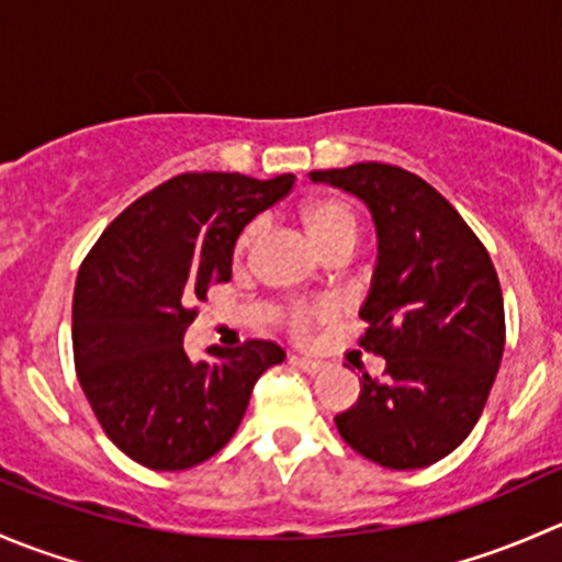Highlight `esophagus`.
<instances>
[{
	"instance_id": "esophagus-1",
	"label": "esophagus",
	"mask_w": 562,
	"mask_h": 562,
	"mask_svg": "<svg viewBox=\"0 0 562 562\" xmlns=\"http://www.w3.org/2000/svg\"><path fill=\"white\" fill-rule=\"evenodd\" d=\"M291 364L304 370L307 375H317L323 370V361L321 359H310V356H291Z\"/></svg>"
}]
</instances>
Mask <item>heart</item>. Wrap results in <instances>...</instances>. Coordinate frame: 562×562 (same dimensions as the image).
<instances>
[{"mask_svg": "<svg viewBox=\"0 0 562 562\" xmlns=\"http://www.w3.org/2000/svg\"><path fill=\"white\" fill-rule=\"evenodd\" d=\"M304 225H307L310 236H313L315 247L321 249L323 255L334 252V249H353L356 241H359L361 223L359 214H356L353 203H348L345 198H315L304 206L302 212ZM260 231H263V223L260 220H249L245 228L236 234L234 239V258L241 260L252 249L255 241H258ZM317 317H326V310L307 307V304H291L282 313V321L291 328L293 334H307V328L313 326Z\"/></svg>", "mask_w": 562, "mask_h": 562, "instance_id": "obj_1", "label": "heart"}]
</instances>
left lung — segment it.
Returning <instances> with one entry per match:
<instances>
[{
	"label": "left lung",
	"instance_id": "obj_1",
	"mask_svg": "<svg viewBox=\"0 0 562 562\" xmlns=\"http://www.w3.org/2000/svg\"><path fill=\"white\" fill-rule=\"evenodd\" d=\"M353 192L378 228V266L359 345L386 359L361 375L353 407L334 416L345 443L391 470L435 464L470 435L506 345L503 291L490 252L422 176L386 162L313 171Z\"/></svg>",
	"mask_w": 562,
	"mask_h": 562
}]
</instances>
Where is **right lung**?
<instances>
[{
	"label": "right lung",
	"mask_w": 562,
	"mask_h": 562,
	"mask_svg": "<svg viewBox=\"0 0 562 562\" xmlns=\"http://www.w3.org/2000/svg\"><path fill=\"white\" fill-rule=\"evenodd\" d=\"M296 176L181 173L130 203L78 269L72 353L100 427L133 462L187 470L239 429L255 381L282 364L269 339L209 348L192 361L184 331L212 282L231 280L234 239L291 192Z\"/></svg>",
	"instance_id": "right-lung-1"
}]
</instances>
